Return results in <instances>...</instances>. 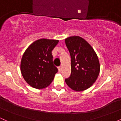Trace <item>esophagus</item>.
I'll use <instances>...</instances> for the list:
<instances>
[{
	"label": "esophagus",
	"instance_id": "obj_1",
	"mask_svg": "<svg viewBox=\"0 0 121 121\" xmlns=\"http://www.w3.org/2000/svg\"><path fill=\"white\" fill-rule=\"evenodd\" d=\"M58 69H59V72H61V71L62 67H61V66H59V67H58Z\"/></svg>",
	"mask_w": 121,
	"mask_h": 121
}]
</instances>
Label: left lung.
<instances>
[{
    "mask_svg": "<svg viewBox=\"0 0 121 121\" xmlns=\"http://www.w3.org/2000/svg\"><path fill=\"white\" fill-rule=\"evenodd\" d=\"M71 58V74L65 82L73 91L86 90L96 81L100 65L96 53L88 43L80 36L65 39Z\"/></svg>",
    "mask_w": 121,
    "mask_h": 121,
    "instance_id": "left-lung-1",
    "label": "left lung"
}]
</instances>
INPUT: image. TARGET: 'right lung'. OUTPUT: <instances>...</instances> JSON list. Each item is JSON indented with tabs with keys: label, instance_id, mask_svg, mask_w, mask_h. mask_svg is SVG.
Listing matches in <instances>:
<instances>
[{
	"label": "right lung",
	"instance_id": "right-lung-1",
	"mask_svg": "<svg viewBox=\"0 0 121 121\" xmlns=\"http://www.w3.org/2000/svg\"><path fill=\"white\" fill-rule=\"evenodd\" d=\"M57 40L41 39L34 41L26 50L20 64L23 78L32 87L45 88L51 84L58 72L53 64L52 51Z\"/></svg>",
	"mask_w": 121,
	"mask_h": 121
}]
</instances>
